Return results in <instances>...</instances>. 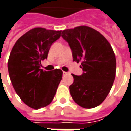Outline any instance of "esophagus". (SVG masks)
Here are the masks:
<instances>
[{
  "instance_id": "1",
  "label": "esophagus",
  "mask_w": 131,
  "mask_h": 131,
  "mask_svg": "<svg viewBox=\"0 0 131 131\" xmlns=\"http://www.w3.org/2000/svg\"><path fill=\"white\" fill-rule=\"evenodd\" d=\"M69 74V73H67V72H63V75H68Z\"/></svg>"
}]
</instances>
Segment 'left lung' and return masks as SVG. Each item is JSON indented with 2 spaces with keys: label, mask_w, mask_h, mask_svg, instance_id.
I'll return each instance as SVG.
<instances>
[{
  "label": "left lung",
  "mask_w": 131,
  "mask_h": 131,
  "mask_svg": "<svg viewBox=\"0 0 131 131\" xmlns=\"http://www.w3.org/2000/svg\"><path fill=\"white\" fill-rule=\"evenodd\" d=\"M62 38L69 43L73 61L81 62L84 73L72 74L70 92L75 102L84 108H94L107 96L116 76V61L108 41L96 29L79 26L65 29Z\"/></svg>",
  "instance_id": "8db88e82"
}]
</instances>
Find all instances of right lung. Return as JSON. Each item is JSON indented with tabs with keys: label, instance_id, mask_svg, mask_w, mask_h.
Listing matches in <instances>:
<instances>
[{
	"label": "right lung",
	"instance_id": "obj_1",
	"mask_svg": "<svg viewBox=\"0 0 131 131\" xmlns=\"http://www.w3.org/2000/svg\"><path fill=\"white\" fill-rule=\"evenodd\" d=\"M61 31L36 27L22 35L12 47L8 70L12 86L24 104L33 109L50 104L56 95L63 72L46 71L41 61L47 58L51 45Z\"/></svg>",
	"mask_w": 131,
	"mask_h": 131
}]
</instances>
